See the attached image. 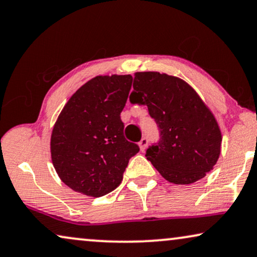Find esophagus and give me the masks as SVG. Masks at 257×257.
<instances>
[{
	"mask_svg": "<svg viewBox=\"0 0 257 257\" xmlns=\"http://www.w3.org/2000/svg\"><path fill=\"white\" fill-rule=\"evenodd\" d=\"M139 146H140V149H141L142 152H145L147 146H148V138H142L141 141L139 142Z\"/></svg>",
	"mask_w": 257,
	"mask_h": 257,
	"instance_id": "1",
	"label": "esophagus"
}]
</instances>
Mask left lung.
<instances>
[{"mask_svg":"<svg viewBox=\"0 0 257 257\" xmlns=\"http://www.w3.org/2000/svg\"><path fill=\"white\" fill-rule=\"evenodd\" d=\"M131 103L148 107L159 128V141L147 149V160L169 182L190 184L216 164L222 136L214 115L196 91L179 77L136 73Z\"/></svg>","mask_w":257,"mask_h":257,"instance_id":"8db88e82","label":"left lung"}]
</instances>
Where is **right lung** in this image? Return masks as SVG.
<instances>
[{"instance_id": "right-lung-1", "label": "right lung", "mask_w": 257, "mask_h": 257, "mask_svg": "<svg viewBox=\"0 0 257 257\" xmlns=\"http://www.w3.org/2000/svg\"><path fill=\"white\" fill-rule=\"evenodd\" d=\"M131 75L97 76L64 105L51 134V160L71 189L100 197L122 182L129 160L140 152L123 135L121 111L132 88Z\"/></svg>"}]
</instances>
